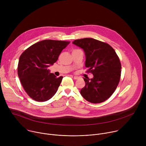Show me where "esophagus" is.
I'll return each instance as SVG.
<instances>
[{
  "label": "esophagus",
  "mask_w": 146,
  "mask_h": 146,
  "mask_svg": "<svg viewBox=\"0 0 146 146\" xmlns=\"http://www.w3.org/2000/svg\"><path fill=\"white\" fill-rule=\"evenodd\" d=\"M73 77H74V78L75 79V80H76V79H78V77H77V76H73Z\"/></svg>",
  "instance_id": "obj_1"
}]
</instances>
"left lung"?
<instances>
[{
  "label": "left lung",
  "mask_w": 146,
  "mask_h": 146,
  "mask_svg": "<svg viewBox=\"0 0 146 146\" xmlns=\"http://www.w3.org/2000/svg\"><path fill=\"white\" fill-rule=\"evenodd\" d=\"M73 44L84 50L85 66L94 77L84 78L86 82L80 94L86 100L99 103L109 98L115 90L121 76L120 60L108 44L92 38L76 40Z\"/></svg>",
  "instance_id": "8db88e82"
}]
</instances>
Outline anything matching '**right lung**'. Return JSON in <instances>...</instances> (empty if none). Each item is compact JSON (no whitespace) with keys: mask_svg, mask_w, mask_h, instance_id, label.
I'll use <instances>...</instances> for the list:
<instances>
[{"mask_svg":"<svg viewBox=\"0 0 146 146\" xmlns=\"http://www.w3.org/2000/svg\"><path fill=\"white\" fill-rule=\"evenodd\" d=\"M70 41L44 40L27 48L21 55L18 75L28 95L33 100L44 102L56 92L63 77H56L48 69L58 60Z\"/></svg>","mask_w":146,"mask_h":146,"instance_id":"add662e5","label":"right lung"}]
</instances>
